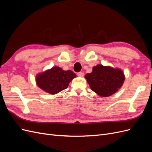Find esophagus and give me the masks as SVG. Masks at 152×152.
I'll return each mask as SVG.
<instances>
[{
  "instance_id": "esophagus-1",
  "label": "esophagus",
  "mask_w": 152,
  "mask_h": 152,
  "mask_svg": "<svg viewBox=\"0 0 152 152\" xmlns=\"http://www.w3.org/2000/svg\"><path fill=\"white\" fill-rule=\"evenodd\" d=\"M77 75H78V76L79 77H83L84 76V73L83 72H79V73H77Z\"/></svg>"
}]
</instances>
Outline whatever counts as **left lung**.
Here are the masks:
<instances>
[{
	"label": "left lung",
	"instance_id": "1",
	"mask_svg": "<svg viewBox=\"0 0 152 152\" xmlns=\"http://www.w3.org/2000/svg\"><path fill=\"white\" fill-rule=\"evenodd\" d=\"M92 91L102 96L108 97L115 93L123 85L125 76L121 69L98 65L93 71L85 75Z\"/></svg>",
	"mask_w": 152,
	"mask_h": 152
}]
</instances>
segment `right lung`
<instances>
[{
	"label": "right lung",
	"instance_id": "add662e5",
	"mask_svg": "<svg viewBox=\"0 0 152 152\" xmlns=\"http://www.w3.org/2000/svg\"><path fill=\"white\" fill-rule=\"evenodd\" d=\"M76 74L71 70L65 71L54 66L36 77V83L40 89L51 94H57L66 89Z\"/></svg>",
	"mask_w": 152,
	"mask_h": 152
}]
</instances>
